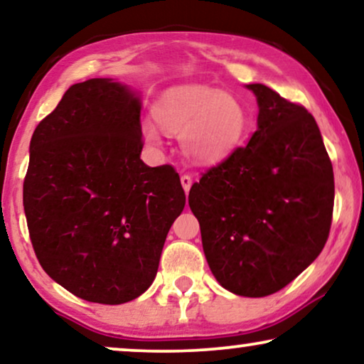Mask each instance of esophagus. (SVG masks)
<instances>
[{
    "instance_id": "esophagus-1",
    "label": "esophagus",
    "mask_w": 364,
    "mask_h": 364,
    "mask_svg": "<svg viewBox=\"0 0 364 364\" xmlns=\"http://www.w3.org/2000/svg\"><path fill=\"white\" fill-rule=\"evenodd\" d=\"M181 183H182L183 192L188 193V191H191V187H192V177L191 176H182L181 177Z\"/></svg>"
}]
</instances>
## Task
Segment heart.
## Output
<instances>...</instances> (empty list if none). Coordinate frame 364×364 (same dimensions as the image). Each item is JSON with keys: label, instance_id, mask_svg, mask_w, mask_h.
I'll return each mask as SVG.
<instances>
[{"label": "heart", "instance_id": "b5f03b06", "mask_svg": "<svg viewBox=\"0 0 364 364\" xmlns=\"http://www.w3.org/2000/svg\"><path fill=\"white\" fill-rule=\"evenodd\" d=\"M152 112L164 132L181 136L183 156L197 166H215L230 157L250 124L240 99L200 84L167 89L154 102ZM158 128L151 121L142 122V137L151 146L162 141Z\"/></svg>", "mask_w": 364, "mask_h": 364}]
</instances>
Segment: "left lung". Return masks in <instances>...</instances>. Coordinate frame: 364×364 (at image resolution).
<instances>
[{"label":"left lung","instance_id":"1","mask_svg":"<svg viewBox=\"0 0 364 364\" xmlns=\"http://www.w3.org/2000/svg\"><path fill=\"white\" fill-rule=\"evenodd\" d=\"M257 131L200 182L188 205L213 277L240 296L272 295L315 262L331 227L335 178L316 121L263 84Z\"/></svg>","mask_w":364,"mask_h":364}]
</instances>
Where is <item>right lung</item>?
Returning <instances> with one entry per match:
<instances>
[{
    "label": "right lung",
    "instance_id": "add662e5",
    "mask_svg": "<svg viewBox=\"0 0 364 364\" xmlns=\"http://www.w3.org/2000/svg\"><path fill=\"white\" fill-rule=\"evenodd\" d=\"M141 94L111 77L73 84L29 144L23 205L43 270L82 300L121 305L157 275L186 205L171 166L142 162Z\"/></svg>",
    "mask_w": 364,
    "mask_h": 364
}]
</instances>
